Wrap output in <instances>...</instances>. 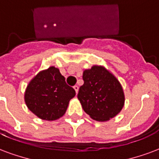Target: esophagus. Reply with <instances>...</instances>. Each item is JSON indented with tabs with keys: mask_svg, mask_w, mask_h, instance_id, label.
Masks as SVG:
<instances>
[{
	"mask_svg": "<svg viewBox=\"0 0 159 159\" xmlns=\"http://www.w3.org/2000/svg\"><path fill=\"white\" fill-rule=\"evenodd\" d=\"M73 88H74V89H75V91H76V93H78V89H79V88H78V86L75 85Z\"/></svg>",
	"mask_w": 159,
	"mask_h": 159,
	"instance_id": "esophagus-1",
	"label": "esophagus"
}]
</instances>
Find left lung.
I'll use <instances>...</instances> for the list:
<instances>
[{
  "label": "left lung",
  "instance_id": "left-lung-1",
  "mask_svg": "<svg viewBox=\"0 0 159 159\" xmlns=\"http://www.w3.org/2000/svg\"><path fill=\"white\" fill-rule=\"evenodd\" d=\"M83 79L84 83L80 87L77 98L92 119L106 121L121 110L125 103L122 87L105 68L94 66L85 70Z\"/></svg>",
  "mask_w": 159,
  "mask_h": 159
}]
</instances>
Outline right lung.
Here are the masks:
<instances>
[{"label":"right lung","mask_w":159,"mask_h":159,"mask_svg":"<svg viewBox=\"0 0 159 159\" xmlns=\"http://www.w3.org/2000/svg\"><path fill=\"white\" fill-rule=\"evenodd\" d=\"M76 92L66 83L57 68L40 71L25 92V102L32 112L42 120H55L61 117Z\"/></svg>","instance_id":"add662e5"}]
</instances>
